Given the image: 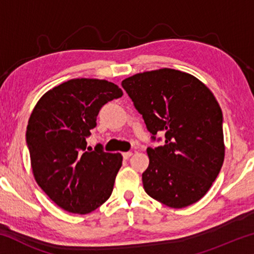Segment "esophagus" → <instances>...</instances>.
I'll return each mask as SVG.
<instances>
[{"mask_svg": "<svg viewBox=\"0 0 254 254\" xmlns=\"http://www.w3.org/2000/svg\"><path fill=\"white\" fill-rule=\"evenodd\" d=\"M132 152L131 151H128V152H123L122 153V156H123V159H126V160H127V159H128V158H130L131 156H132Z\"/></svg>", "mask_w": 254, "mask_h": 254, "instance_id": "esophagus-1", "label": "esophagus"}]
</instances>
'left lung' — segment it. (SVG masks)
Masks as SVG:
<instances>
[{
	"instance_id": "8db88e82",
	"label": "left lung",
	"mask_w": 254,
	"mask_h": 254,
	"mask_svg": "<svg viewBox=\"0 0 254 254\" xmlns=\"http://www.w3.org/2000/svg\"><path fill=\"white\" fill-rule=\"evenodd\" d=\"M122 87L151 139L165 133L162 145L147 149L145 192L173 208L198 201L224 161L223 114L213 93L196 77L170 68L133 75Z\"/></svg>"
}]
</instances>
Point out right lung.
<instances>
[{"instance_id": "obj_1", "label": "right lung", "mask_w": 254, "mask_h": 254, "mask_svg": "<svg viewBox=\"0 0 254 254\" xmlns=\"http://www.w3.org/2000/svg\"><path fill=\"white\" fill-rule=\"evenodd\" d=\"M122 89L104 79L76 78L47 92L34 106L27 144L37 184L59 207L88 214L105 203L122 166L121 153L92 151L86 137L98 112Z\"/></svg>"}]
</instances>
